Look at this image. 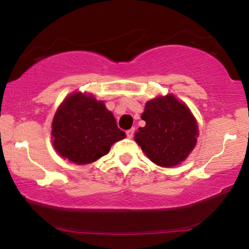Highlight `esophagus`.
<instances>
[{"label": "esophagus", "instance_id": "1", "mask_svg": "<svg viewBox=\"0 0 249 249\" xmlns=\"http://www.w3.org/2000/svg\"><path fill=\"white\" fill-rule=\"evenodd\" d=\"M134 132H136V128H134V127L130 128V130H127V131H126V136L128 137V138H132L133 134H134Z\"/></svg>", "mask_w": 249, "mask_h": 249}]
</instances>
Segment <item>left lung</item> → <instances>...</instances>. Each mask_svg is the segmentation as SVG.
<instances>
[{
	"instance_id": "8db88e82",
	"label": "left lung",
	"mask_w": 249,
	"mask_h": 249,
	"mask_svg": "<svg viewBox=\"0 0 249 249\" xmlns=\"http://www.w3.org/2000/svg\"><path fill=\"white\" fill-rule=\"evenodd\" d=\"M144 127L134 139L154 164L172 167L190 154L196 146L198 125L186 105L168 95L148 101L145 105Z\"/></svg>"
}]
</instances>
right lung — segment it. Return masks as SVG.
I'll use <instances>...</instances> for the list:
<instances>
[{"label":"right lung","mask_w":249,"mask_h":249,"mask_svg":"<svg viewBox=\"0 0 249 249\" xmlns=\"http://www.w3.org/2000/svg\"><path fill=\"white\" fill-rule=\"evenodd\" d=\"M51 134L57 152L79 165L96 161L113 142L126 137L104 103L82 93H73L62 103L53 117Z\"/></svg>","instance_id":"obj_1"}]
</instances>
